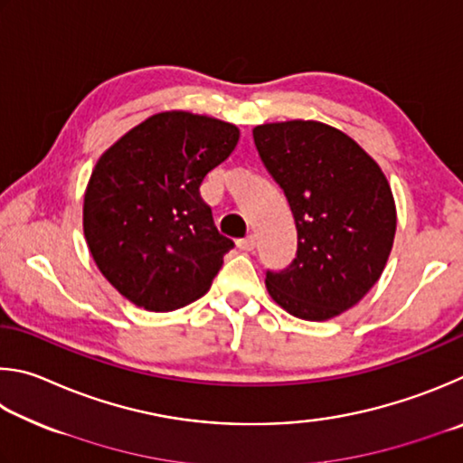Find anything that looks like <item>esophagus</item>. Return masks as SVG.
<instances>
[{
    "instance_id": "1",
    "label": "esophagus",
    "mask_w": 463,
    "mask_h": 463,
    "mask_svg": "<svg viewBox=\"0 0 463 463\" xmlns=\"http://www.w3.org/2000/svg\"><path fill=\"white\" fill-rule=\"evenodd\" d=\"M238 248L244 250V252H252V250L256 248V238L254 236H246L238 240Z\"/></svg>"
}]
</instances>
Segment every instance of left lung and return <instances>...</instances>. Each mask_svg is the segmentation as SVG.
I'll list each match as a JSON object with an SVG mask.
<instances>
[{"instance_id":"left-lung-1","label":"left lung","mask_w":463,"mask_h":463,"mask_svg":"<svg viewBox=\"0 0 463 463\" xmlns=\"http://www.w3.org/2000/svg\"><path fill=\"white\" fill-rule=\"evenodd\" d=\"M252 134L297 225L295 260L266 270V288L298 319L335 317L384 270L396 232L391 186L350 136L319 121L264 124Z\"/></svg>"}]
</instances>
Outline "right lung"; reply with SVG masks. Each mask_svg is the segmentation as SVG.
Masks as SVG:
<instances>
[{"instance_id":"add662e5","label":"right lung","mask_w":463,"mask_h":463,"mask_svg":"<svg viewBox=\"0 0 463 463\" xmlns=\"http://www.w3.org/2000/svg\"><path fill=\"white\" fill-rule=\"evenodd\" d=\"M240 129L166 111L103 154L89 178L83 230L105 279L146 311H175L211 287L233 248L199 186L236 148Z\"/></svg>"}]
</instances>
